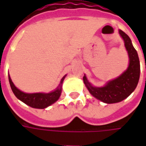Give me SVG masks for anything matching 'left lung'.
Wrapping results in <instances>:
<instances>
[{
  "label": "left lung",
  "instance_id": "8db88e82",
  "mask_svg": "<svg viewBox=\"0 0 146 146\" xmlns=\"http://www.w3.org/2000/svg\"><path fill=\"white\" fill-rule=\"evenodd\" d=\"M119 33L124 42L129 58L127 69L118 77L108 81L103 87H95L84 75L83 80L90 94L107 104L116 103L124 100L135 91L140 77V62L137 51L132 45L131 39L123 31Z\"/></svg>",
  "mask_w": 146,
  "mask_h": 146
}]
</instances>
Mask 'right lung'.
<instances>
[{"instance_id":"1","label":"right lung","mask_w":146,"mask_h":146,"mask_svg":"<svg viewBox=\"0 0 146 146\" xmlns=\"http://www.w3.org/2000/svg\"><path fill=\"white\" fill-rule=\"evenodd\" d=\"M66 76V75H65L62 78L60 84L57 87V88L49 93H26L20 91L15 86L10 76H8V80L11 90L18 99H19L30 107L35 109H45L58 100L62 93V84Z\"/></svg>"}]
</instances>
